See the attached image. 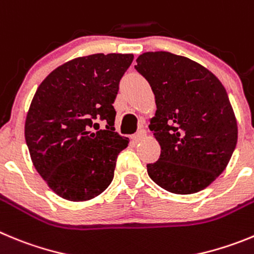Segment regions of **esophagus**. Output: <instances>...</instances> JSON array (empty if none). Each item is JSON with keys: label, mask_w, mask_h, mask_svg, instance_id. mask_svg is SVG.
Returning a JSON list of instances; mask_svg holds the SVG:
<instances>
[{"label": "esophagus", "mask_w": 254, "mask_h": 254, "mask_svg": "<svg viewBox=\"0 0 254 254\" xmlns=\"http://www.w3.org/2000/svg\"><path fill=\"white\" fill-rule=\"evenodd\" d=\"M145 136H146V131H145V129H139L138 132H136V133H134L133 136H132V138H133V141L138 142V141H141V139H142Z\"/></svg>", "instance_id": "esophagus-1"}]
</instances>
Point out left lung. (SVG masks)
Returning <instances> with one entry per match:
<instances>
[{
	"instance_id": "left-lung-1",
	"label": "left lung",
	"mask_w": 254,
	"mask_h": 254,
	"mask_svg": "<svg viewBox=\"0 0 254 254\" xmlns=\"http://www.w3.org/2000/svg\"><path fill=\"white\" fill-rule=\"evenodd\" d=\"M136 62L157 107L150 129L161 155L147 164L148 176L174 194L205 189L224 171L238 138L224 87L208 69L167 51L145 53Z\"/></svg>"
}]
</instances>
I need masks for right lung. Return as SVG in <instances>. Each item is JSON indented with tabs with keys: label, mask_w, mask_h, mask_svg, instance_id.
<instances>
[{
	"label": "right lung",
	"mask_w": 254,
	"mask_h": 254,
	"mask_svg": "<svg viewBox=\"0 0 254 254\" xmlns=\"http://www.w3.org/2000/svg\"><path fill=\"white\" fill-rule=\"evenodd\" d=\"M132 60V54L78 58L51 71L37 88L25 139L35 169L59 196L93 199L113 180L118 153L128 145L115 132L113 103Z\"/></svg>",
	"instance_id": "right-lung-1"
}]
</instances>
